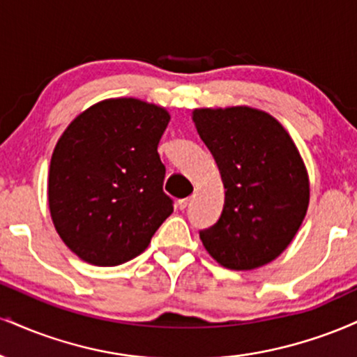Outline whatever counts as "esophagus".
Returning a JSON list of instances; mask_svg holds the SVG:
<instances>
[{"mask_svg":"<svg viewBox=\"0 0 357 357\" xmlns=\"http://www.w3.org/2000/svg\"><path fill=\"white\" fill-rule=\"evenodd\" d=\"M190 204H191V198H184V199H179V202H178L179 210H186V208L190 206Z\"/></svg>","mask_w":357,"mask_h":357,"instance_id":"esophagus-1","label":"esophagus"}]
</instances>
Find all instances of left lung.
Returning <instances> with one entry per match:
<instances>
[{
  "label": "left lung",
  "instance_id": "8db88e82",
  "mask_svg": "<svg viewBox=\"0 0 357 357\" xmlns=\"http://www.w3.org/2000/svg\"><path fill=\"white\" fill-rule=\"evenodd\" d=\"M192 122L225 186L220 220L199 231L223 267L253 270L289 247L309 206V176L277 119L252 107L195 109Z\"/></svg>",
  "mask_w": 357,
  "mask_h": 357
}]
</instances>
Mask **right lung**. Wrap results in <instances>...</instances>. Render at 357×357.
Returning <instances> with one entry per match:
<instances>
[{"instance_id": "right-lung-1", "label": "right lung", "mask_w": 357, "mask_h": 357, "mask_svg": "<svg viewBox=\"0 0 357 357\" xmlns=\"http://www.w3.org/2000/svg\"><path fill=\"white\" fill-rule=\"evenodd\" d=\"M169 114L139 99H109L70 122L56 142L48 206L56 233L84 261L116 267L141 255L173 213L158 154Z\"/></svg>"}]
</instances>
